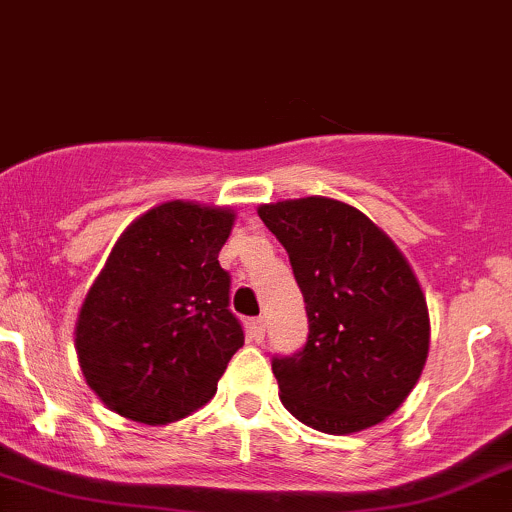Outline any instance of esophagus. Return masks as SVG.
<instances>
[{"mask_svg":"<svg viewBox=\"0 0 512 512\" xmlns=\"http://www.w3.org/2000/svg\"><path fill=\"white\" fill-rule=\"evenodd\" d=\"M249 329H251V337H254L256 342H261L263 334H266V320H263V317H254V320L249 322Z\"/></svg>","mask_w":512,"mask_h":512,"instance_id":"1","label":"esophagus"}]
</instances>
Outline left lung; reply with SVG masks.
Returning a JSON list of instances; mask_svg holds the SVG:
<instances>
[{"label":"left lung","instance_id":"1","mask_svg":"<svg viewBox=\"0 0 512 512\" xmlns=\"http://www.w3.org/2000/svg\"><path fill=\"white\" fill-rule=\"evenodd\" d=\"M258 217L288 251L310 322L302 351L273 359L280 403L327 434L378 425L405 403L430 351V312L408 258L332 197L268 202Z\"/></svg>","mask_w":512,"mask_h":512}]
</instances>
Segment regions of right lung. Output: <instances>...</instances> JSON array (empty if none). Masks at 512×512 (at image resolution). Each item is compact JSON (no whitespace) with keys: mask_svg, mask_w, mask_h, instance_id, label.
<instances>
[{"mask_svg":"<svg viewBox=\"0 0 512 512\" xmlns=\"http://www.w3.org/2000/svg\"><path fill=\"white\" fill-rule=\"evenodd\" d=\"M234 219L232 207L170 200L112 246L75 322L82 376L109 410L168 425L217 393L244 346L217 261Z\"/></svg>","mask_w":512,"mask_h":512,"instance_id":"right-lung-1","label":"right lung"}]
</instances>
